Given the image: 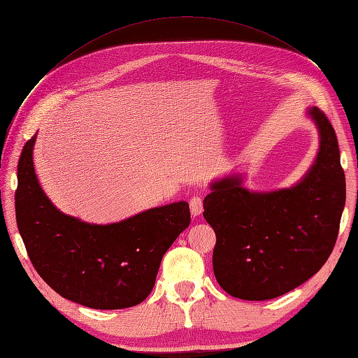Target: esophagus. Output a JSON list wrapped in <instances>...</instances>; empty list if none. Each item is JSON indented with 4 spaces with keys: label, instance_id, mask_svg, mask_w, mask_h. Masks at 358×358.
I'll list each match as a JSON object with an SVG mask.
<instances>
[{
    "label": "esophagus",
    "instance_id": "esophagus-1",
    "mask_svg": "<svg viewBox=\"0 0 358 358\" xmlns=\"http://www.w3.org/2000/svg\"><path fill=\"white\" fill-rule=\"evenodd\" d=\"M189 208H191V215L192 216H200L201 212H203V200H201V197H199V196L192 197L191 201H189Z\"/></svg>",
    "mask_w": 358,
    "mask_h": 358
}]
</instances>
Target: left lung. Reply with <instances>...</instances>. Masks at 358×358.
Returning <instances> with one entry per match:
<instances>
[{"label":"left lung","mask_w":358,"mask_h":358,"mask_svg":"<svg viewBox=\"0 0 358 358\" xmlns=\"http://www.w3.org/2000/svg\"><path fill=\"white\" fill-rule=\"evenodd\" d=\"M320 148L303 178L289 188L252 191L243 175L213 180L203 216L216 234L213 273L242 300H268L297 288L327 262L345 208V175L334 129L317 107Z\"/></svg>","instance_id":"obj_1"}]
</instances>
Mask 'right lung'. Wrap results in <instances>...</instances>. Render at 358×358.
Segmentation results:
<instances>
[{"instance_id": "add662e5", "label": "right lung", "mask_w": 358, "mask_h": 358, "mask_svg": "<svg viewBox=\"0 0 358 358\" xmlns=\"http://www.w3.org/2000/svg\"><path fill=\"white\" fill-rule=\"evenodd\" d=\"M37 134L17 162L16 222L32 266L64 299L92 309H124L152 291L161 259L191 222L175 201L112 224L62 213L41 189L32 161Z\"/></svg>"}]
</instances>
